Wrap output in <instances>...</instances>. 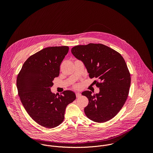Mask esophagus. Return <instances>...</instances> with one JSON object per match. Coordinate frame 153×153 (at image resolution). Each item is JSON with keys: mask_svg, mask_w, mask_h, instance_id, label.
I'll return each mask as SVG.
<instances>
[{"mask_svg": "<svg viewBox=\"0 0 153 153\" xmlns=\"http://www.w3.org/2000/svg\"><path fill=\"white\" fill-rule=\"evenodd\" d=\"M76 96L77 97H79L81 96V94L80 93H76Z\"/></svg>", "mask_w": 153, "mask_h": 153, "instance_id": "1", "label": "esophagus"}]
</instances>
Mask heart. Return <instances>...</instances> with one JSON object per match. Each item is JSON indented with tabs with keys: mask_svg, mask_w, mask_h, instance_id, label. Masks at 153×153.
Wrapping results in <instances>:
<instances>
[{
	"mask_svg": "<svg viewBox=\"0 0 153 153\" xmlns=\"http://www.w3.org/2000/svg\"><path fill=\"white\" fill-rule=\"evenodd\" d=\"M74 87L76 88H78L79 87V84H75V85H74Z\"/></svg>",
	"mask_w": 153,
	"mask_h": 153,
	"instance_id": "1",
	"label": "heart"
}]
</instances>
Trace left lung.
<instances>
[{"instance_id": "obj_1", "label": "left lung", "mask_w": 153, "mask_h": 153, "mask_svg": "<svg viewBox=\"0 0 153 153\" xmlns=\"http://www.w3.org/2000/svg\"><path fill=\"white\" fill-rule=\"evenodd\" d=\"M72 54L81 60L91 79L96 78L99 94L90 91L82 94L88 99L84 111L90 120L103 123L111 120L120 111L129 91L131 76L121 54L101 43L77 45L71 48Z\"/></svg>"}]
</instances>
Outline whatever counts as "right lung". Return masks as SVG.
<instances>
[{"label": "right lung", "mask_w": 153, "mask_h": 153, "mask_svg": "<svg viewBox=\"0 0 153 153\" xmlns=\"http://www.w3.org/2000/svg\"><path fill=\"white\" fill-rule=\"evenodd\" d=\"M67 46L50 47L31 56L17 77V88L25 110L40 125L59 126L64 120L65 109L76 98L74 92L53 94V80L59 75L60 65L68 52Z\"/></svg>", "instance_id": "obj_1"}]
</instances>
